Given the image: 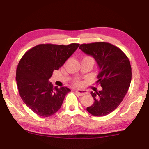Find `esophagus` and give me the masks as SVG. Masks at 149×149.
I'll list each match as a JSON object with an SVG mask.
<instances>
[{
    "label": "esophagus",
    "mask_w": 149,
    "mask_h": 149,
    "mask_svg": "<svg viewBox=\"0 0 149 149\" xmlns=\"http://www.w3.org/2000/svg\"><path fill=\"white\" fill-rule=\"evenodd\" d=\"M75 92L77 94L80 95V96H83V95H84L87 94V92L86 91H85V90H81V89H76V90H75Z\"/></svg>",
    "instance_id": "1"
}]
</instances>
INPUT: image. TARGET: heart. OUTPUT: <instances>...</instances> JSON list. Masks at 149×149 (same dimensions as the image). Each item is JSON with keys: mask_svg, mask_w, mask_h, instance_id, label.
Returning a JSON list of instances; mask_svg holds the SVG:
<instances>
[{"mask_svg": "<svg viewBox=\"0 0 149 149\" xmlns=\"http://www.w3.org/2000/svg\"><path fill=\"white\" fill-rule=\"evenodd\" d=\"M85 58H91V57H89V56H85ZM81 84H82V83L79 80L76 79V80H75L74 81V85H75V86H80V85H81Z\"/></svg>", "mask_w": 149, "mask_h": 149, "instance_id": "obj_1", "label": "heart"}]
</instances>
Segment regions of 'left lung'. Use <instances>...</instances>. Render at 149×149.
Returning a JSON list of instances; mask_svg holds the SVG:
<instances>
[{
	"mask_svg": "<svg viewBox=\"0 0 149 149\" xmlns=\"http://www.w3.org/2000/svg\"><path fill=\"white\" fill-rule=\"evenodd\" d=\"M79 49L92 56L100 71L97 84L102 89L91 92L94 99L87 112L95 116H104L116 109L129 89L132 81V67L122 50L109 42L81 44Z\"/></svg>",
	"mask_w": 149,
	"mask_h": 149,
	"instance_id": "obj_1",
	"label": "left lung"
}]
</instances>
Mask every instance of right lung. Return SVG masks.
I'll return each instance as SVG.
<instances>
[{"label": "right lung", "mask_w": 149, "mask_h": 149, "mask_svg": "<svg viewBox=\"0 0 149 149\" xmlns=\"http://www.w3.org/2000/svg\"><path fill=\"white\" fill-rule=\"evenodd\" d=\"M79 46L40 44L29 49L19 60L16 69V82L20 97L35 114L42 117L54 114L62 104L66 87H54L49 79Z\"/></svg>", "instance_id": "1"}]
</instances>
